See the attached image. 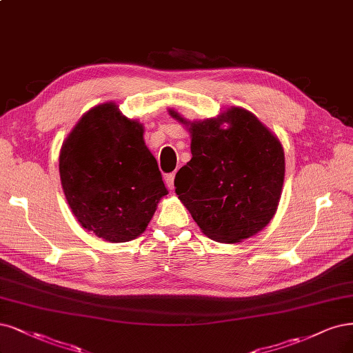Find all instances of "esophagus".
Segmentation results:
<instances>
[{"instance_id": "1", "label": "esophagus", "mask_w": 353, "mask_h": 353, "mask_svg": "<svg viewBox=\"0 0 353 353\" xmlns=\"http://www.w3.org/2000/svg\"><path fill=\"white\" fill-rule=\"evenodd\" d=\"M174 179H175V174H168L166 176H165V184H166V187L169 188V190H174L175 187H174Z\"/></svg>"}]
</instances>
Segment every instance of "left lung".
<instances>
[{
  "label": "left lung",
  "mask_w": 353,
  "mask_h": 353,
  "mask_svg": "<svg viewBox=\"0 0 353 353\" xmlns=\"http://www.w3.org/2000/svg\"><path fill=\"white\" fill-rule=\"evenodd\" d=\"M174 118L187 124L178 112ZM228 122V129L221 123ZM191 161L178 171L175 192L210 239L234 244L272 221L285 179L281 141L257 117L230 108L191 123Z\"/></svg>",
  "instance_id": "8db88e82"
}]
</instances>
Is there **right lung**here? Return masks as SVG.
<instances>
[{
    "label": "right lung",
    "instance_id": "add662e5",
    "mask_svg": "<svg viewBox=\"0 0 353 353\" xmlns=\"http://www.w3.org/2000/svg\"><path fill=\"white\" fill-rule=\"evenodd\" d=\"M61 184L84 229L109 242H127L148 228L168 190L143 125L103 103L84 114L59 154Z\"/></svg>",
    "mask_w": 353,
    "mask_h": 353
}]
</instances>
